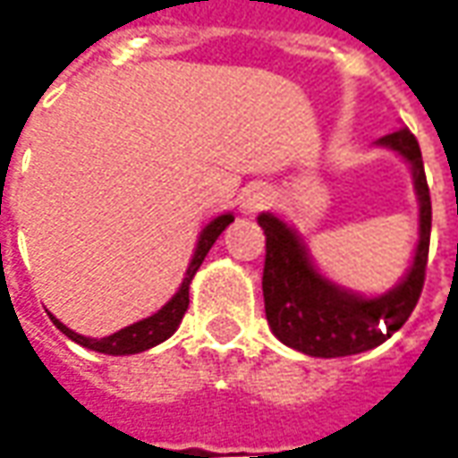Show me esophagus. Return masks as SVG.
Returning a JSON list of instances; mask_svg holds the SVG:
<instances>
[{
	"mask_svg": "<svg viewBox=\"0 0 458 458\" xmlns=\"http://www.w3.org/2000/svg\"><path fill=\"white\" fill-rule=\"evenodd\" d=\"M270 206H273V193L267 188H262V185L244 191V196H242V211L244 214H259V211H265Z\"/></svg>",
	"mask_w": 458,
	"mask_h": 458,
	"instance_id": "obj_1",
	"label": "esophagus"
}]
</instances>
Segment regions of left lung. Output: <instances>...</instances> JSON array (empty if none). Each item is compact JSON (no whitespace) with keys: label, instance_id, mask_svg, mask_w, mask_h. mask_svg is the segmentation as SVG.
<instances>
[{"label":"left lung","instance_id":"1","mask_svg":"<svg viewBox=\"0 0 458 458\" xmlns=\"http://www.w3.org/2000/svg\"><path fill=\"white\" fill-rule=\"evenodd\" d=\"M379 145L397 150L411 163L415 191L420 199V242L415 250V262L395 291L372 301L339 291L313 270L293 229L273 214L259 216V226L265 229L262 295L267 324L280 342L310 357H349L387 342L411 318L426 283L431 244V193L418 140L411 130H400L385 134ZM379 320L386 324L385 332L378 328Z\"/></svg>","mask_w":458,"mask_h":458}]
</instances>
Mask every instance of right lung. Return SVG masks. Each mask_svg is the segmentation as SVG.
<instances>
[{
	"label": "right lung",
	"mask_w": 458,
	"mask_h": 458,
	"mask_svg": "<svg viewBox=\"0 0 458 458\" xmlns=\"http://www.w3.org/2000/svg\"><path fill=\"white\" fill-rule=\"evenodd\" d=\"M234 221L232 214H224L219 219H214L206 229L201 232V239H199V247H196V255L191 259V265H188V270H185L183 277V285H181V291L173 295V301L165 303V306L160 308L155 316L150 318H145V321H137V324L127 326V328H122V331H116L112 336H104V339H86V336H81L76 331H71V328H65V326L55 318V316H50V321L61 328L63 334L68 336V339H73L81 346H86V349H94V352H101V354H137V352H145V349H150L155 344L165 342L167 336L178 328L181 324V318H183L185 308H188V285H191V280H193V275L196 270L201 267L203 257L208 255V250L214 247V242L219 239V234Z\"/></svg>",
	"instance_id": "right-lung-1"
}]
</instances>
